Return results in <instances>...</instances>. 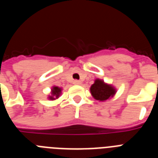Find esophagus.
Returning <instances> with one entry per match:
<instances>
[{
  "label": "esophagus",
  "instance_id": "esophagus-1",
  "mask_svg": "<svg viewBox=\"0 0 158 158\" xmlns=\"http://www.w3.org/2000/svg\"><path fill=\"white\" fill-rule=\"evenodd\" d=\"M73 84H74V85H81V82L80 81L75 80V81H73Z\"/></svg>",
  "mask_w": 158,
  "mask_h": 158
}]
</instances>
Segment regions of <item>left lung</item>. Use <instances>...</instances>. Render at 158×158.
I'll list each match as a JSON object with an SVG mask.
<instances>
[{
    "label": "left lung",
    "mask_w": 158,
    "mask_h": 158,
    "mask_svg": "<svg viewBox=\"0 0 158 158\" xmlns=\"http://www.w3.org/2000/svg\"><path fill=\"white\" fill-rule=\"evenodd\" d=\"M92 96L96 100L100 101H104L112 97L115 94L116 91L114 87L110 85L104 83V81L96 79L94 84L90 88Z\"/></svg>",
    "instance_id": "left-lung-1"
}]
</instances>
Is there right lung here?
Segmentation results:
<instances>
[{"label":"right lung","instance_id":"1","mask_svg":"<svg viewBox=\"0 0 158 158\" xmlns=\"http://www.w3.org/2000/svg\"><path fill=\"white\" fill-rule=\"evenodd\" d=\"M61 93H62V89H61V88L57 87V86H54L52 90H51V94L52 95L49 96V99L51 100H55V99L58 98V96H60Z\"/></svg>","mask_w":158,"mask_h":158}]
</instances>
